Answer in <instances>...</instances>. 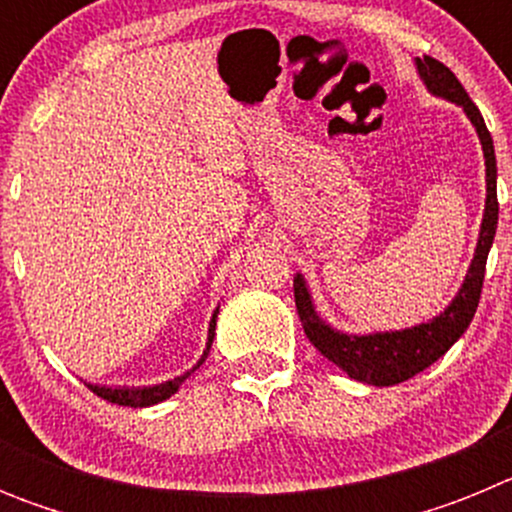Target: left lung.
<instances>
[{
	"mask_svg": "<svg viewBox=\"0 0 512 512\" xmlns=\"http://www.w3.org/2000/svg\"><path fill=\"white\" fill-rule=\"evenodd\" d=\"M415 66H418V74L425 81L428 92L464 107L467 117L477 128L479 140H482V151H485V217H482V228H479L477 251H474L472 266H469L459 295L431 323H420L415 328L405 330H390V333H372V336H346V333H338V330H333L318 318L305 279H302V274L295 277L297 315H300L305 336L310 338L312 346L318 348L325 359L341 366L351 379L374 384V387H392V384L415 377L423 369H428L433 361L441 359L459 341L461 333L472 323L474 312H477L482 282H485L487 253H490L497 230V161L485 117L477 110V104L469 99L467 89L461 87V81L456 79L449 66H443L441 61L431 56L415 58Z\"/></svg>",
	"mask_w": 512,
	"mask_h": 512,
	"instance_id": "1",
	"label": "left lung"
}]
</instances>
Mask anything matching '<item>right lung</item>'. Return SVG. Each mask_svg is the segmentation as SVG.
<instances>
[{
	"label": "right lung",
	"instance_id": "add662e5",
	"mask_svg": "<svg viewBox=\"0 0 512 512\" xmlns=\"http://www.w3.org/2000/svg\"><path fill=\"white\" fill-rule=\"evenodd\" d=\"M215 318H217V310L210 320V330H207L205 354H202V359L197 361V366H192V369H189V372H184L182 377H174L164 384H153V387H99V384H89V390H92L97 397H102V400L115 402V405H128V408H148V405L164 402L166 397L174 395V392L182 387L184 379H187L192 372H197L202 361L207 359V354H210V346H212V338H215Z\"/></svg>",
	"mask_w": 512,
	"mask_h": 512
}]
</instances>
